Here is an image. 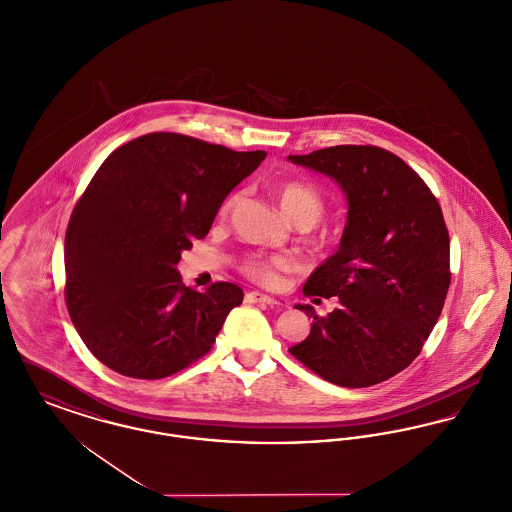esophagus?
I'll use <instances>...</instances> for the list:
<instances>
[{"mask_svg": "<svg viewBox=\"0 0 512 512\" xmlns=\"http://www.w3.org/2000/svg\"><path fill=\"white\" fill-rule=\"evenodd\" d=\"M245 301H247V303H265L268 307H276V305H278V301H276L274 297H270V295H265V293L261 292L245 293Z\"/></svg>", "mask_w": 512, "mask_h": 512, "instance_id": "obj_1", "label": "esophagus"}]
</instances>
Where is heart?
I'll return each mask as SVG.
<instances>
[{"label": "heart", "mask_w": 512, "mask_h": 512, "mask_svg": "<svg viewBox=\"0 0 512 512\" xmlns=\"http://www.w3.org/2000/svg\"><path fill=\"white\" fill-rule=\"evenodd\" d=\"M276 194L280 199V205L284 209V213L297 224V226H315L318 220L322 219L324 211H326V203L324 197L320 194L315 184L305 182V180H290V182H282L276 188ZM238 195L230 194L220 205V217H226L234 203H236ZM290 268V261L284 257H265V255H247L240 261V270L245 276L257 284L268 286L276 280L280 270Z\"/></svg>", "instance_id": "1"}]
</instances>
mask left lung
Wrapping results in <instances>:
<instances>
[{
	"mask_svg": "<svg viewBox=\"0 0 512 512\" xmlns=\"http://www.w3.org/2000/svg\"><path fill=\"white\" fill-rule=\"evenodd\" d=\"M290 161L332 176L349 201L340 249L311 274L307 297H338L288 351L326 382L368 388L405 370L438 322L451 284L449 232L436 195L395 153L334 146Z\"/></svg>",
	"mask_w": 512,
	"mask_h": 512,
	"instance_id": "8db88e82",
	"label": "left lung"
}]
</instances>
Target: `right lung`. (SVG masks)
<instances>
[{"label":"right lung","instance_id":"1","mask_svg":"<svg viewBox=\"0 0 512 512\" xmlns=\"http://www.w3.org/2000/svg\"><path fill=\"white\" fill-rule=\"evenodd\" d=\"M267 157L186 134L117 147L74 205L65 236V303L90 353L122 376L159 380L213 349L244 292L184 286L176 265L211 230L224 197Z\"/></svg>","mask_w":512,"mask_h":512}]
</instances>
